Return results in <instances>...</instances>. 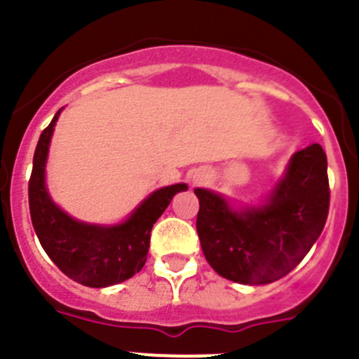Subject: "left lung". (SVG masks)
Instances as JSON below:
<instances>
[{"mask_svg":"<svg viewBox=\"0 0 359 359\" xmlns=\"http://www.w3.org/2000/svg\"><path fill=\"white\" fill-rule=\"evenodd\" d=\"M196 228L208 264L239 284H269L302 261L329 214L327 156L313 144L294 152L268 203L231 210L224 198L196 189Z\"/></svg>","mask_w":359,"mask_h":359,"instance_id":"obj_1","label":"left lung"}]
</instances>
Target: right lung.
<instances>
[{
    "instance_id": "1",
    "label": "right lung",
    "mask_w": 359,
    "mask_h": 359,
    "mask_svg": "<svg viewBox=\"0 0 359 359\" xmlns=\"http://www.w3.org/2000/svg\"><path fill=\"white\" fill-rule=\"evenodd\" d=\"M59 113L61 109L41 133L34 152V167L28 182L32 224L44 252L69 278L90 287L120 284L144 268L152 224L169 207L174 194L187 190V185L177 183L152 192L128 221L115 226L75 221L50 199L44 185V165Z\"/></svg>"
}]
</instances>
